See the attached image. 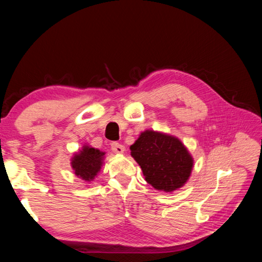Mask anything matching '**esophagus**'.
<instances>
[{
  "label": "esophagus",
  "mask_w": 262,
  "mask_h": 262,
  "mask_svg": "<svg viewBox=\"0 0 262 262\" xmlns=\"http://www.w3.org/2000/svg\"><path fill=\"white\" fill-rule=\"evenodd\" d=\"M111 149L117 154H122L125 152V146L119 143H113L111 144Z\"/></svg>",
  "instance_id": "34e87169"
}]
</instances>
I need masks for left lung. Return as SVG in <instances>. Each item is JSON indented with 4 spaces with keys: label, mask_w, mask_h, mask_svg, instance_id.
<instances>
[{
    "label": "left lung",
    "mask_w": 262,
    "mask_h": 262,
    "mask_svg": "<svg viewBox=\"0 0 262 262\" xmlns=\"http://www.w3.org/2000/svg\"><path fill=\"white\" fill-rule=\"evenodd\" d=\"M129 148L146 182L159 191L173 192L185 186L191 176L192 155L173 135L144 130Z\"/></svg>",
    "instance_id": "1"
}]
</instances>
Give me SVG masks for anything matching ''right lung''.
Wrapping results in <instances>:
<instances>
[{"label": "right lung", "mask_w": 262, "mask_h": 262, "mask_svg": "<svg viewBox=\"0 0 262 262\" xmlns=\"http://www.w3.org/2000/svg\"><path fill=\"white\" fill-rule=\"evenodd\" d=\"M105 152L94 148L89 144H83L82 148L71 158V166L74 174L86 183L92 182L101 171Z\"/></svg>", "instance_id": "obj_1"}]
</instances>
